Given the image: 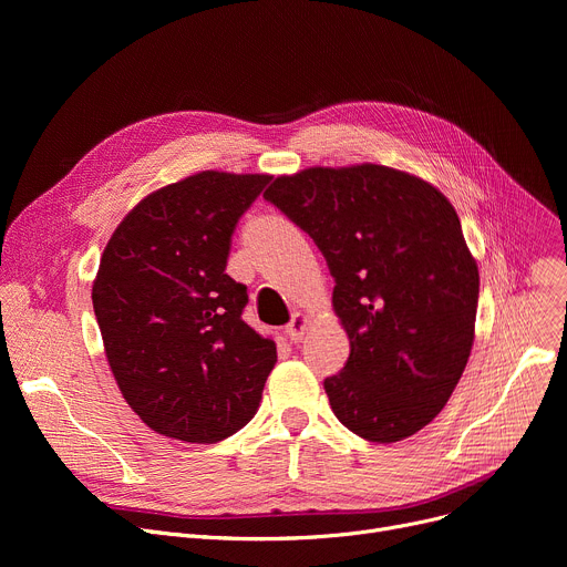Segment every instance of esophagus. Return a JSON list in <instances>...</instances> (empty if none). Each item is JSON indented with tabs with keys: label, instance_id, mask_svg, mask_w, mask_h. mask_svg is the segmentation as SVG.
<instances>
[{
	"label": "esophagus",
	"instance_id": "1",
	"mask_svg": "<svg viewBox=\"0 0 567 567\" xmlns=\"http://www.w3.org/2000/svg\"><path fill=\"white\" fill-rule=\"evenodd\" d=\"M308 323H310L308 315H303V312H296V315L291 317V321L287 323V336H289V340H293V342H301V340H303V336H306V331H308Z\"/></svg>",
	"mask_w": 567,
	"mask_h": 567
}]
</instances>
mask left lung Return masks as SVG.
I'll return each mask as SVG.
<instances>
[{
  "mask_svg": "<svg viewBox=\"0 0 567 567\" xmlns=\"http://www.w3.org/2000/svg\"><path fill=\"white\" fill-rule=\"evenodd\" d=\"M264 199L312 238L336 280L351 347L323 379L338 421L377 443L423 430L466 368L478 310V266L453 204L372 163L278 176Z\"/></svg>",
  "mask_w": 567,
  "mask_h": 567,
  "instance_id": "8db88e82",
  "label": "left lung"
}]
</instances>
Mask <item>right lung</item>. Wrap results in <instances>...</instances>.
<instances>
[{"label": "right lung", "instance_id": "1", "mask_svg": "<svg viewBox=\"0 0 567 567\" xmlns=\"http://www.w3.org/2000/svg\"><path fill=\"white\" fill-rule=\"evenodd\" d=\"M268 174L199 172L144 197L107 241L92 301L118 391L154 432L216 443L250 423L278 353L225 268Z\"/></svg>", "mask_w": 567, "mask_h": 567}]
</instances>
